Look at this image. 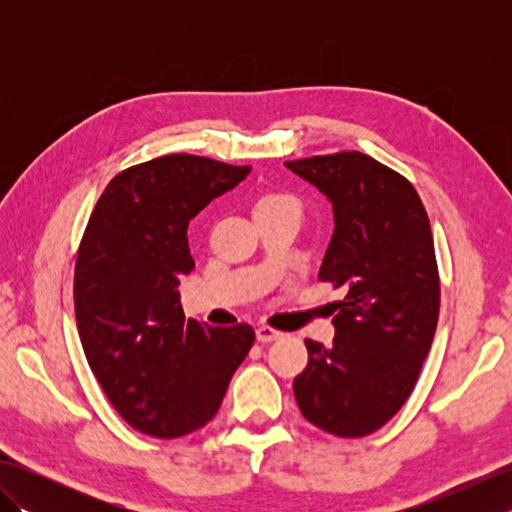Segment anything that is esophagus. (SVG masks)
I'll list each match as a JSON object with an SVG mask.
<instances>
[{
  "label": "esophagus",
  "mask_w": 512,
  "mask_h": 512,
  "mask_svg": "<svg viewBox=\"0 0 512 512\" xmlns=\"http://www.w3.org/2000/svg\"><path fill=\"white\" fill-rule=\"evenodd\" d=\"M281 336H284V332L270 328V325H259L257 328V341H262V343H273V341L281 339Z\"/></svg>",
  "instance_id": "1"
}]
</instances>
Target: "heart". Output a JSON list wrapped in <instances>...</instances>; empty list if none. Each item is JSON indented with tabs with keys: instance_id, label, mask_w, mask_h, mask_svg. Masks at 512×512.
<instances>
[{
	"instance_id": "b5f03b06",
	"label": "heart",
	"mask_w": 512,
	"mask_h": 512,
	"mask_svg": "<svg viewBox=\"0 0 512 512\" xmlns=\"http://www.w3.org/2000/svg\"><path fill=\"white\" fill-rule=\"evenodd\" d=\"M281 206H297V200L288 193H266L259 198L255 213L257 211H268V209H281Z\"/></svg>"
}]
</instances>
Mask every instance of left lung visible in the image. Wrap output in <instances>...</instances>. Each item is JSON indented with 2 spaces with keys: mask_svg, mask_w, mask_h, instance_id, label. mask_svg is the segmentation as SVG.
<instances>
[{
  "mask_svg": "<svg viewBox=\"0 0 512 512\" xmlns=\"http://www.w3.org/2000/svg\"><path fill=\"white\" fill-rule=\"evenodd\" d=\"M332 202L334 233L321 281L334 303L330 347L306 341L297 405L314 427L363 438L411 396L440 314V277L427 211L413 184L361 151L288 160Z\"/></svg>",
  "mask_w": 512,
  "mask_h": 512,
  "instance_id": "obj_1",
  "label": "left lung"
}]
</instances>
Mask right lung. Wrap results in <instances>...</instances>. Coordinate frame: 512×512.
I'll return each mask as SVG.
<instances>
[{"mask_svg":"<svg viewBox=\"0 0 512 512\" xmlns=\"http://www.w3.org/2000/svg\"><path fill=\"white\" fill-rule=\"evenodd\" d=\"M248 173L189 154L129 167L107 184L83 233L74 266L83 352L114 409L147 436L202 429L255 343L248 323L184 319L178 292L195 266L189 220Z\"/></svg>","mask_w":512,"mask_h":512,"instance_id":"1","label":"right lung"}]
</instances>
